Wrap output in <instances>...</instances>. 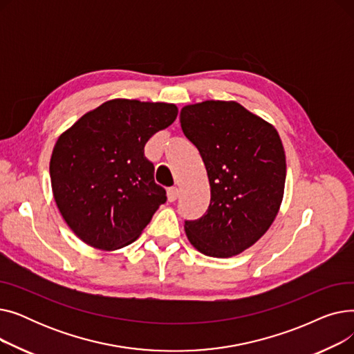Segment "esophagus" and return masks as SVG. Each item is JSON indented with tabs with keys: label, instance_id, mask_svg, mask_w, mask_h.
I'll return each mask as SVG.
<instances>
[{
	"label": "esophagus",
	"instance_id": "1",
	"mask_svg": "<svg viewBox=\"0 0 354 354\" xmlns=\"http://www.w3.org/2000/svg\"><path fill=\"white\" fill-rule=\"evenodd\" d=\"M178 196H179V189H178L176 187L167 189V201H169V202H174V201H176V199H178Z\"/></svg>",
	"mask_w": 354,
	"mask_h": 354
}]
</instances>
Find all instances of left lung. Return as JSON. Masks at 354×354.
Here are the masks:
<instances>
[{"mask_svg": "<svg viewBox=\"0 0 354 354\" xmlns=\"http://www.w3.org/2000/svg\"><path fill=\"white\" fill-rule=\"evenodd\" d=\"M179 119L211 185L208 212L185 222V232L202 254L238 255L268 231L280 211L287 169L280 135L236 102L183 106Z\"/></svg>", "mask_w": 354, "mask_h": 354, "instance_id": "8db88e82", "label": "left lung"}]
</instances>
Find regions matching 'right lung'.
Instances as JSON below:
<instances>
[{
    "label": "right lung",
    "mask_w": 354,
    "mask_h": 354,
    "mask_svg": "<svg viewBox=\"0 0 354 354\" xmlns=\"http://www.w3.org/2000/svg\"><path fill=\"white\" fill-rule=\"evenodd\" d=\"M176 116L172 103L113 99L59 136L50 159L53 196L84 244L102 251L132 244L166 202L145 145Z\"/></svg>",
    "instance_id": "1"
}]
</instances>
